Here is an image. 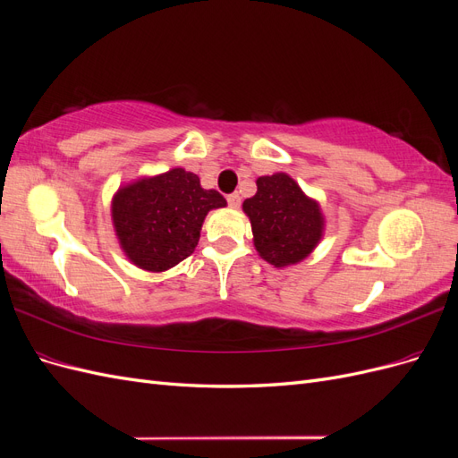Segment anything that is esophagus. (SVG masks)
<instances>
[{
	"label": "esophagus",
	"instance_id": "34e87169",
	"mask_svg": "<svg viewBox=\"0 0 458 458\" xmlns=\"http://www.w3.org/2000/svg\"><path fill=\"white\" fill-rule=\"evenodd\" d=\"M227 204L231 208H239L241 206V195H239V192H231V195H227Z\"/></svg>",
	"mask_w": 458,
	"mask_h": 458
}]
</instances>
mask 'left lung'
Here are the masks:
<instances>
[{"mask_svg": "<svg viewBox=\"0 0 458 458\" xmlns=\"http://www.w3.org/2000/svg\"><path fill=\"white\" fill-rule=\"evenodd\" d=\"M258 192L242 208L250 217L259 256L275 267L306 258L323 234V216L317 202L303 195L286 174L263 175Z\"/></svg>", "mask_w": 458, "mask_h": 458, "instance_id": "obj_1", "label": "left lung"}]
</instances>
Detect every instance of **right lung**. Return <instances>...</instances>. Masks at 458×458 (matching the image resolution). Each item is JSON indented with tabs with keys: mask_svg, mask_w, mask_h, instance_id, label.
Here are the masks:
<instances>
[{
	"mask_svg": "<svg viewBox=\"0 0 458 458\" xmlns=\"http://www.w3.org/2000/svg\"><path fill=\"white\" fill-rule=\"evenodd\" d=\"M199 175L175 168L123 187L113 200V219L128 258L147 271H165L195 252L212 208L225 206Z\"/></svg>",
	"mask_w": 458,
	"mask_h": 458,
	"instance_id": "1",
	"label": "right lung"
}]
</instances>
